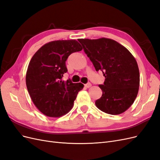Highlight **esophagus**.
<instances>
[{"instance_id":"esophagus-1","label":"esophagus","mask_w":160,"mask_h":160,"mask_svg":"<svg viewBox=\"0 0 160 160\" xmlns=\"http://www.w3.org/2000/svg\"><path fill=\"white\" fill-rule=\"evenodd\" d=\"M85 87L86 88H89L90 87H91V83H87V84H85Z\"/></svg>"}]
</instances>
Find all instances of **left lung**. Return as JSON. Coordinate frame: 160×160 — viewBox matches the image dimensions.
<instances>
[{
  "instance_id": "1",
  "label": "left lung",
  "mask_w": 160,
  "mask_h": 160,
  "mask_svg": "<svg viewBox=\"0 0 160 160\" xmlns=\"http://www.w3.org/2000/svg\"><path fill=\"white\" fill-rule=\"evenodd\" d=\"M97 71L105 77L101 98L96 100L98 109L111 115L126 111L136 98L139 87L137 61L126 48L107 38L78 40Z\"/></svg>"
}]
</instances>
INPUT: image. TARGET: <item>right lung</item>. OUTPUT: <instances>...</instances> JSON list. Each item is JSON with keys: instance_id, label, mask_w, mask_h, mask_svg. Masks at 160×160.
I'll return each instance as SVG.
<instances>
[{"instance_id": "obj_1", "label": "right lung", "mask_w": 160, "mask_h": 160, "mask_svg": "<svg viewBox=\"0 0 160 160\" xmlns=\"http://www.w3.org/2000/svg\"><path fill=\"white\" fill-rule=\"evenodd\" d=\"M83 49L76 40H59L42 46L32 57L26 74V85L33 103L42 113L59 118L73 106L83 84L62 80L65 61L72 52Z\"/></svg>"}]
</instances>
